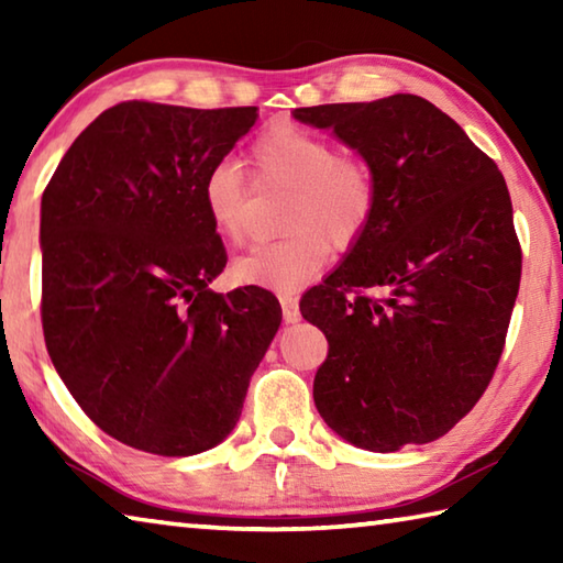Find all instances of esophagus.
I'll list each match as a JSON object with an SVG mask.
<instances>
[{"label":"esophagus","instance_id":"1","mask_svg":"<svg viewBox=\"0 0 563 563\" xmlns=\"http://www.w3.org/2000/svg\"><path fill=\"white\" fill-rule=\"evenodd\" d=\"M280 305H283V318H285V322H298V320H300V305H298V298H292V295H280Z\"/></svg>","mask_w":563,"mask_h":563}]
</instances>
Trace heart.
I'll list each match as a JSON object with an SVG mask.
<instances>
[{
	"label": "heart",
	"instance_id": "b5f03b06",
	"mask_svg": "<svg viewBox=\"0 0 563 563\" xmlns=\"http://www.w3.org/2000/svg\"><path fill=\"white\" fill-rule=\"evenodd\" d=\"M247 158L258 184L290 188L283 216L288 235L241 255L233 263V278L280 292L298 290L328 263V240L338 251H347L365 235L377 211L375 170L365 158L338 154L328 136L292 123L261 133ZM247 194L235 161H216L201 180L208 221L231 243L245 241Z\"/></svg>",
	"mask_w": 563,
	"mask_h": 563
}]
</instances>
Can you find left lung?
<instances>
[{"mask_svg": "<svg viewBox=\"0 0 563 563\" xmlns=\"http://www.w3.org/2000/svg\"><path fill=\"white\" fill-rule=\"evenodd\" d=\"M292 117L332 129L377 178L365 235L300 300L328 338L312 383L318 412L369 452L440 440L489 387L517 302L507 180L460 123L415 93Z\"/></svg>", "mask_w": 563, "mask_h": 563, "instance_id": "8db88e82", "label": "left lung"}]
</instances>
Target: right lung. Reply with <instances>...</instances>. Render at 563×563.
Returning <instances> with one entry per match:
<instances>
[{"label":"right lung","instance_id":"1","mask_svg":"<svg viewBox=\"0 0 563 563\" xmlns=\"http://www.w3.org/2000/svg\"><path fill=\"white\" fill-rule=\"evenodd\" d=\"M255 119V107L123 101L44 188L46 350L91 422L133 450L188 456L223 442L280 328L265 288H208L228 258L201 180Z\"/></svg>","mask_w":563,"mask_h":563}]
</instances>
